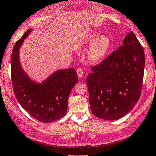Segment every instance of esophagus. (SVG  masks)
Returning <instances> with one entry per match:
<instances>
[{"mask_svg": "<svg viewBox=\"0 0 156 156\" xmlns=\"http://www.w3.org/2000/svg\"><path fill=\"white\" fill-rule=\"evenodd\" d=\"M77 75H78V76L79 77V78H81V77L83 76V71L82 70V69L78 68V69H77Z\"/></svg>", "mask_w": 156, "mask_h": 156, "instance_id": "obj_1", "label": "esophagus"}]
</instances>
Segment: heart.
Listing matches in <instances>:
<instances>
[{"mask_svg": "<svg viewBox=\"0 0 156 156\" xmlns=\"http://www.w3.org/2000/svg\"><path fill=\"white\" fill-rule=\"evenodd\" d=\"M83 43L92 45L87 52V59L91 63L101 62L106 55L110 48V39L107 36L101 35L97 32H92L86 37Z\"/></svg>", "mask_w": 156, "mask_h": 156, "instance_id": "obj_1", "label": "heart"}]
</instances>
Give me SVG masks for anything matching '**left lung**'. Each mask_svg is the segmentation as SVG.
Returning a JSON list of instances; mask_svg holds the SVG:
<instances>
[{"instance_id": "obj_1", "label": "left lung", "mask_w": 156, "mask_h": 156, "mask_svg": "<svg viewBox=\"0 0 156 156\" xmlns=\"http://www.w3.org/2000/svg\"><path fill=\"white\" fill-rule=\"evenodd\" d=\"M144 65V49L130 31L117 51L91 68L87 83L92 114L106 120L126 115L140 98Z\"/></svg>"}]
</instances>
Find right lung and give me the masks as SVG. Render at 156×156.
I'll return each instance as SVG.
<instances>
[{"instance_id": "right-lung-1", "label": "right lung", "mask_w": 156, "mask_h": 156, "mask_svg": "<svg viewBox=\"0 0 156 156\" xmlns=\"http://www.w3.org/2000/svg\"><path fill=\"white\" fill-rule=\"evenodd\" d=\"M31 31L28 29L14 46L11 57L12 86L21 106L37 120L49 123L66 114L68 98L78 76L74 68H69L55 71L41 83L32 80L20 60V48Z\"/></svg>"}]
</instances>
